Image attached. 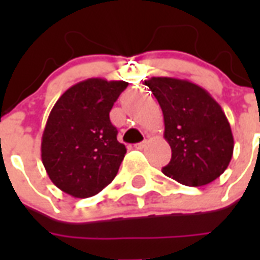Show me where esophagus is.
Returning <instances> with one entry per match:
<instances>
[{"label": "esophagus", "mask_w": 260, "mask_h": 260, "mask_svg": "<svg viewBox=\"0 0 260 260\" xmlns=\"http://www.w3.org/2000/svg\"><path fill=\"white\" fill-rule=\"evenodd\" d=\"M146 144H147V140H144V142H140L138 143V144H135V148H136V150H143V148L146 147Z\"/></svg>", "instance_id": "1"}]
</instances>
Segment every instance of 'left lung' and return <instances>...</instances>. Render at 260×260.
<instances>
[{
	"mask_svg": "<svg viewBox=\"0 0 260 260\" xmlns=\"http://www.w3.org/2000/svg\"><path fill=\"white\" fill-rule=\"evenodd\" d=\"M165 118L171 147L165 175L186 186H204L221 175L234 154V136L221 106L205 89L185 79L152 77L144 81Z\"/></svg>",
	"mask_w": 260,
	"mask_h": 260,
	"instance_id": "obj_1",
	"label": "left lung"
}]
</instances>
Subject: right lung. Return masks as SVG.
Instances as JSON below:
<instances>
[{"instance_id":"add662e5","label":"right lung","mask_w":260,"mask_h":260,"mask_svg":"<svg viewBox=\"0 0 260 260\" xmlns=\"http://www.w3.org/2000/svg\"><path fill=\"white\" fill-rule=\"evenodd\" d=\"M128 82L89 78L60 95L42 138V160L56 187L75 198L100 193L126 154L110 122L112 106Z\"/></svg>"}]
</instances>
